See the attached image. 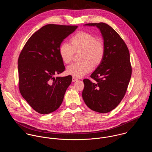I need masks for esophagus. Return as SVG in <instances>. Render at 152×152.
<instances>
[{
    "mask_svg": "<svg viewBox=\"0 0 152 152\" xmlns=\"http://www.w3.org/2000/svg\"><path fill=\"white\" fill-rule=\"evenodd\" d=\"M78 80L77 78H75V77H72V82H75V81H78Z\"/></svg>",
    "mask_w": 152,
    "mask_h": 152,
    "instance_id": "1",
    "label": "esophagus"
}]
</instances>
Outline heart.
Listing matches in <instances>:
<instances>
[{"label":"heart","mask_w":152,"mask_h":152,"mask_svg":"<svg viewBox=\"0 0 152 152\" xmlns=\"http://www.w3.org/2000/svg\"><path fill=\"white\" fill-rule=\"evenodd\" d=\"M70 44L63 43L59 48V54L62 61L69 63L73 57L74 51H81L80 60L81 61L69 65L66 69L68 74L75 78H80L91 71L94 66L102 61L105 55L103 43L90 33L81 31L70 39Z\"/></svg>","instance_id":"b5f03b06"}]
</instances>
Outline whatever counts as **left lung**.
Masks as SVG:
<instances>
[{
	"label": "left lung",
	"mask_w": 152,
	"mask_h": 152,
	"mask_svg": "<svg viewBox=\"0 0 152 152\" xmlns=\"http://www.w3.org/2000/svg\"><path fill=\"white\" fill-rule=\"evenodd\" d=\"M84 26L99 28L104 40L105 55L91 75L96 82L83 80V98L91 110L108 113L119 105L126 92L132 74L129 51L121 36L108 24L96 23Z\"/></svg>",
	"instance_id": "obj_1"
}]
</instances>
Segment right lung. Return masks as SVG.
<instances>
[{"mask_svg": "<svg viewBox=\"0 0 152 152\" xmlns=\"http://www.w3.org/2000/svg\"><path fill=\"white\" fill-rule=\"evenodd\" d=\"M78 27L47 24L26 42L18 59L20 94L34 110L48 114L61 105L72 76L54 77L65 70L60 54L61 43Z\"/></svg>", "mask_w": 152, "mask_h": 152, "instance_id": "right-lung-1", "label": "right lung"}]
</instances>
